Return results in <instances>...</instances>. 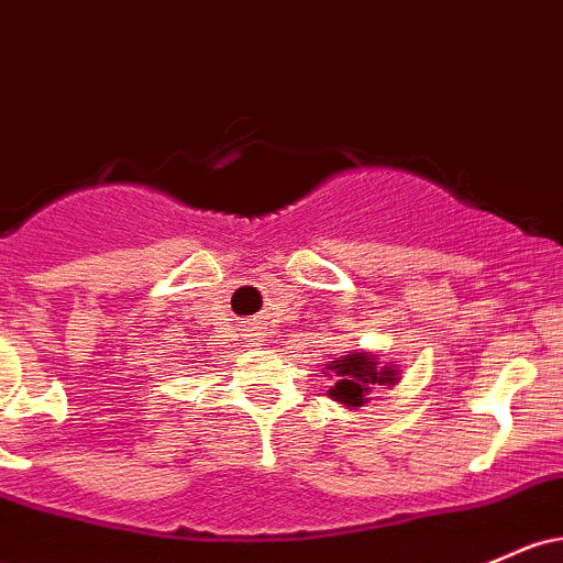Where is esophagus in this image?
Segmentation results:
<instances>
[{
	"mask_svg": "<svg viewBox=\"0 0 563 563\" xmlns=\"http://www.w3.org/2000/svg\"><path fill=\"white\" fill-rule=\"evenodd\" d=\"M253 336V344H262V333H251Z\"/></svg>",
	"mask_w": 563,
	"mask_h": 563,
	"instance_id": "1",
	"label": "esophagus"
}]
</instances>
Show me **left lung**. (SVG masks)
<instances>
[{
    "label": "left lung",
    "mask_w": 563,
    "mask_h": 563,
    "mask_svg": "<svg viewBox=\"0 0 563 563\" xmlns=\"http://www.w3.org/2000/svg\"><path fill=\"white\" fill-rule=\"evenodd\" d=\"M331 376H336L331 387V398L344 406H363L368 393L379 390V385L393 387L398 382L395 366H379L372 352H350L339 361L325 363Z\"/></svg>",
    "instance_id": "obj_1"
}]
</instances>
